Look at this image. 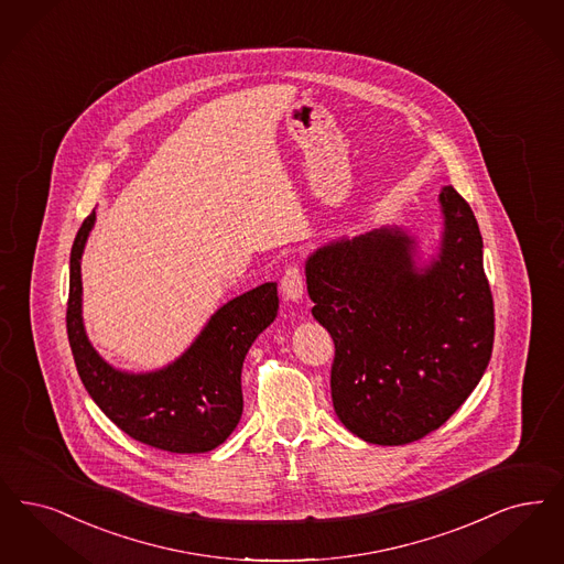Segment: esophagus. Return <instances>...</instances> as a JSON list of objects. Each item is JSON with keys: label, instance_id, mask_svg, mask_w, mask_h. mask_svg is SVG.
Instances as JSON below:
<instances>
[{"label": "esophagus", "instance_id": "34e87169", "mask_svg": "<svg viewBox=\"0 0 564 564\" xmlns=\"http://www.w3.org/2000/svg\"><path fill=\"white\" fill-rule=\"evenodd\" d=\"M281 293L288 302H300L304 295V274L297 264H290L281 279Z\"/></svg>", "mask_w": 564, "mask_h": 564}]
</instances>
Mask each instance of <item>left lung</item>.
<instances>
[{
  "instance_id": "8db88e82",
  "label": "left lung",
  "mask_w": 564,
  "mask_h": 564,
  "mask_svg": "<svg viewBox=\"0 0 564 564\" xmlns=\"http://www.w3.org/2000/svg\"><path fill=\"white\" fill-rule=\"evenodd\" d=\"M443 230L429 258L401 226L339 237L304 264L313 316L332 334L339 422L373 445H406L443 426L494 350V297L470 205L438 195Z\"/></svg>"
}]
</instances>
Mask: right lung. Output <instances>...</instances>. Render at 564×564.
Segmentation results:
<instances>
[{
	"label": "right lung",
	"mask_w": 564,
	"mask_h": 564,
	"mask_svg": "<svg viewBox=\"0 0 564 564\" xmlns=\"http://www.w3.org/2000/svg\"><path fill=\"white\" fill-rule=\"evenodd\" d=\"M96 223L84 220L68 262L67 334L91 401L134 441L170 453L223 445L243 413L241 369L251 344L276 318V283H262L220 306L176 361L132 373L105 361L82 316V256Z\"/></svg>",
	"instance_id": "add662e5"
}]
</instances>
